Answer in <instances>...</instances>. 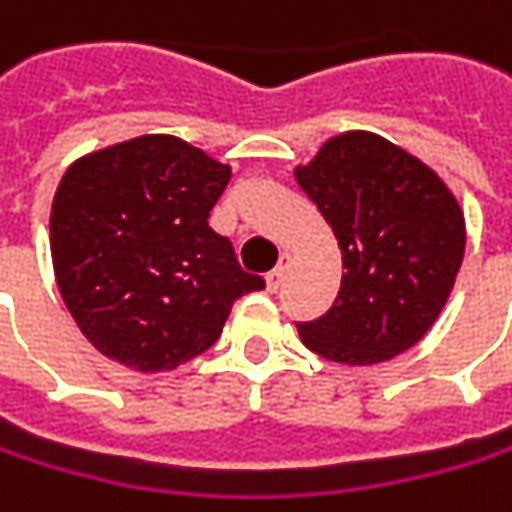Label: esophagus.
<instances>
[{
    "mask_svg": "<svg viewBox=\"0 0 512 512\" xmlns=\"http://www.w3.org/2000/svg\"><path fill=\"white\" fill-rule=\"evenodd\" d=\"M288 265H291V256H288V253H282V259H279V268H273L268 276H265L270 294H276V291L282 288V282H285V273H288Z\"/></svg>",
    "mask_w": 512,
    "mask_h": 512,
    "instance_id": "obj_1",
    "label": "esophagus"
}]
</instances>
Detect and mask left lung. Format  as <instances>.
Here are the masks:
<instances>
[{"label":"left lung","mask_w":512,"mask_h":512,"mask_svg":"<svg viewBox=\"0 0 512 512\" xmlns=\"http://www.w3.org/2000/svg\"><path fill=\"white\" fill-rule=\"evenodd\" d=\"M343 250V282L320 320L299 322L314 354L343 366L392 360L438 320L464 259V213L415 155L371 132H345L296 167Z\"/></svg>","instance_id":"1"}]
</instances>
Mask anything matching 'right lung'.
Segmentation results:
<instances>
[{"label":"right lung","instance_id":"obj_1","mask_svg":"<svg viewBox=\"0 0 512 512\" xmlns=\"http://www.w3.org/2000/svg\"><path fill=\"white\" fill-rule=\"evenodd\" d=\"M230 167L172 135H143L65 169L51 204L54 276L100 354L169 371L221 337L233 302L262 291L207 224Z\"/></svg>","mask_w":512,"mask_h":512}]
</instances>
